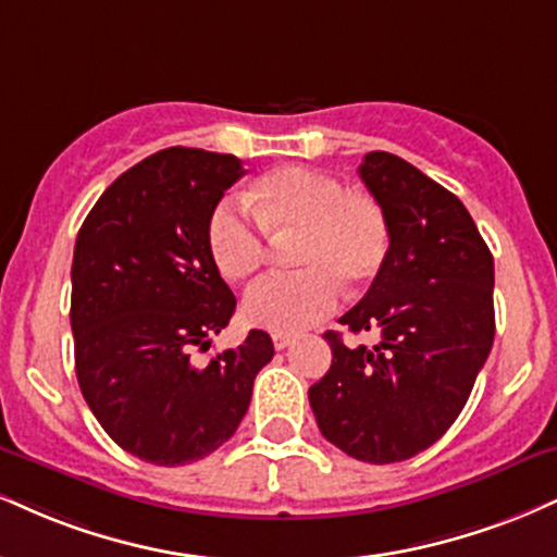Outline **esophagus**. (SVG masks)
<instances>
[{"label": "esophagus", "mask_w": 557, "mask_h": 557, "mask_svg": "<svg viewBox=\"0 0 557 557\" xmlns=\"http://www.w3.org/2000/svg\"><path fill=\"white\" fill-rule=\"evenodd\" d=\"M290 343H293V334H285V332H274L272 334V345L277 347V350H285V347Z\"/></svg>", "instance_id": "obj_1"}]
</instances>
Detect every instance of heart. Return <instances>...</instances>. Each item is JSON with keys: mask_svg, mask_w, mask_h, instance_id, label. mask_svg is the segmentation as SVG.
<instances>
[{"mask_svg": "<svg viewBox=\"0 0 557 557\" xmlns=\"http://www.w3.org/2000/svg\"><path fill=\"white\" fill-rule=\"evenodd\" d=\"M246 205L253 215L225 199L207 225L212 261L227 283H244L264 264V232L272 238L298 233L293 264L300 270L259 280L240 304L246 324L259 330H306L334 311L339 285H368L388 257L392 231L384 207L371 194L347 191L330 173L306 165L274 169L246 191Z\"/></svg>", "mask_w": 557, "mask_h": 557, "instance_id": "obj_1", "label": "heart"}]
</instances>
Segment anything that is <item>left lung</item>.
<instances>
[{"mask_svg": "<svg viewBox=\"0 0 557 557\" xmlns=\"http://www.w3.org/2000/svg\"><path fill=\"white\" fill-rule=\"evenodd\" d=\"M358 173L384 207L392 246L339 324L379 330L381 343L347 347L326 332L332 366L308 401L330 444L392 465L433 446L470 399L495 337V272L472 214L423 171L376 150Z\"/></svg>", "mask_w": 557, "mask_h": 557, "instance_id": "left-lung-1", "label": "left lung"}]
</instances>
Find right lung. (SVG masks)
<instances>
[{"mask_svg":"<svg viewBox=\"0 0 557 557\" xmlns=\"http://www.w3.org/2000/svg\"><path fill=\"white\" fill-rule=\"evenodd\" d=\"M244 176L236 156L169 147L122 173L77 233L72 334L83 397L103 431L158 467L205 459L236 433L272 337L194 363L236 311L207 225Z\"/></svg>","mask_w":557,"mask_h":557,"instance_id":"1","label":"right lung"}]
</instances>
